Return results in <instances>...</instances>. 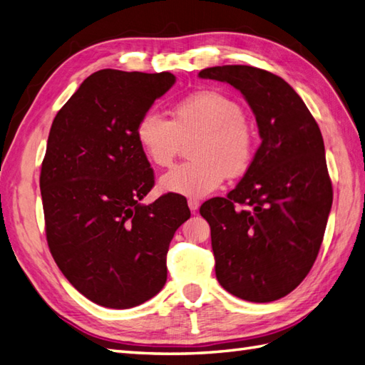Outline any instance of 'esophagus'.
Returning a JSON list of instances; mask_svg holds the SVG:
<instances>
[{
  "instance_id": "1",
  "label": "esophagus",
  "mask_w": 365,
  "mask_h": 365,
  "mask_svg": "<svg viewBox=\"0 0 365 365\" xmlns=\"http://www.w3.org/2000/svg\"><path fill=\"white\" fill-rule=\"evenodd\" d=\"M188 207H190V210H191V213L196 215V211H197L199 207H200V202H199L197 199H190V200H188Z\"/></svg>"
}]
</instances>
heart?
<instances>
[{"instance_id":"b5f03b06","label":"heart","mask_w":365,"mask_h":365,"mask_svg":"<svg viewBox=\"0 0 365 365\" xmlns=\"http://www.w3.org/2000/svg\"><path fill=\"white\" fill-rule=\"evenodd\" d=\"M171 121L149 112L137 124V141L149 162L166 168L174 162L183 141L191 144L192 162L173 168L160 179L163 191L202 197L222 185L227 175L247 171L255 138L244 120L241 106L216 90L196 91L175 103Z\"/></svg>"}]
</instances>
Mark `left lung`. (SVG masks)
I'll use <instances>...</instances> for the list:
<instances>
[{"instance_id": "left-lung-1", "label": "left lung", "mask_w": 365, "mask_h": 365, "mask_svg": "<svg viewBox=\"0 0 365 365\" xmlns=\"http://www.w3.org/2000/svg\"><path fill=\"white\" fill-rule=\"evenodd\" d=\"M199 78L240 90L261 137L236 188L200 207L216 278L242 300H278L308 275L324 240L333 203L324 138L302 98L272 73L224 65L205 68Z\"/></svg>"}]
</instances>
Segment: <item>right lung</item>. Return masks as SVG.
<instances>
[{
	"mask_svg": "<svg viewBox=\"0 0 365 365\" xmlns=\"http://www.w3.org/2000/svg\"><path fill=\"white\" fill-rule=\"evenodd\" d=\"M174 82L166 71H96L51 125L40 173L46 241L68 282L101 307L133 308L162 291L169 242L191 216L179 194L141 203L154 171L137 124Z\"/></svg>",
	"mask_w": 365,
	"mask_h": 365,
	"instance_id": "obj_1",
	"label": "right lung"
}]
</instances>
